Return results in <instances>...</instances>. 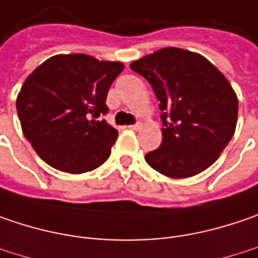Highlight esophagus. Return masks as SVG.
Wrapping results in <instances>:
<instances>
[{
  "label": "esophagus",
  "instance_id": "esophagus-1",
  "mask_svg": "<svg viewBox=\"0 0 258 258\" xmlns=\"http://www.w3.org/2000/svg\"><path fill=\"white\" fill-rule=\"evenodd\" d=\"M130 130H133V131H139V130L142 128V125L140 124H136V125H128Z\"/></svg>",
  "mask_w": 258,
  "mask_h": 258
}]
</instances>
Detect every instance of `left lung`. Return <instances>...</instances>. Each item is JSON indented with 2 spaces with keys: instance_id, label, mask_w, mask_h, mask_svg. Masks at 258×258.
Wrapping results in <instances>:
<instances>
[{
  "instance_id": "8db88e82",
  "label": "left lung",
  "mask_w": 258,
  "mask_h": 258,
  "mask_svg": "<svg viewBox=\"0 0 258 258\" xmlns=\"http://www.w3.org/2000/svg\"><path fill=\"white\" fill-rule=\"evenodd\" d=\"M152 84L163 121L162 144L146 162L169 178H188L213 165L234 137L238 98L207 58L162 48L130 64Z\"/></svg>"
}]
</instances>
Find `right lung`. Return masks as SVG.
Masks as SVG:
<instances>
[{
  "label": "right lung",
  "instance_id": "right-lung-1",
  "mask_svg": "<svg viewBox=\"0 0 258 258\" xmlns=\"http://www.w3.org/2000/svg\"><path fill=\"white\" fill-rule=\"evenodd\" d=\"M122 70L119 61L58 53L26 77L16 106L40 159L67 174L90 172L106 162L118 131L99 116L108 112V90Z\"/></svg>",
  "mask_w": 258,
  "mask_h": 258
}]
</instances>
